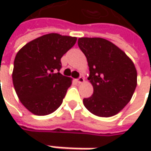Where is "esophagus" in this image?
Here are the masks:
<instances>
[{"instance_id": "1", "label": "esophagus", "mask_w": 151, "mask_h": 151, "mask_svg": "<svg viewBox=\"0 0 151 151\" xmlns=\"http://www.w3.org/2000/svg\"><path fill=\"white\" fill-rule=\"evenodd\" d=\"M77 81H78V83L82 84V83H84V82H85V78H84V77H79V78L77 79Z\"/></svg>"}]
</instances>
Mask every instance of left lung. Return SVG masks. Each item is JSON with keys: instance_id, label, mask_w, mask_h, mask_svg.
<instances>
[{"instance_id": "1", "label": "left lung", "mask_w": 151, "mask_h": 151, "mask_svg": "<svg viewBox=\"0 0 151 151\" xmlns=\"http://www.w3.org/2000/svg\"><path fill=\"white\" fill-rule=\"evenodd\" d=\"M78 45L85 54L93 87L83 100L86 108L100 117H111L127 105L136 90L137 72L133 61L112 42L101 37H80Z\"/></svg>"}]
</instances>
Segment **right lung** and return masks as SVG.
Segmentation results:
<instances>
[{"label":"right lung","instance_id":"right-lung-1","mask_svg":"<svg viewBox=\"0 0 151 151\" xmlns=\"http://www.w3.org/2000/svg\"><path fill=\"white\" fill-rule=\"evenodd\" d=\"M77 37L50 33L19 50L12 73L15 93L30 113L47 115L63 102L72 78L59 72L61 58L76 44Z\"/></svg>","mask_w":151,"mask_h":151}]
</instances>
